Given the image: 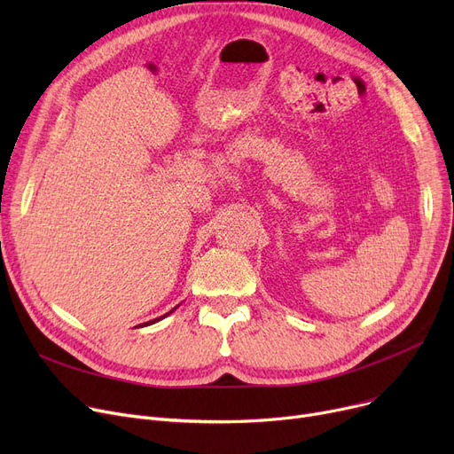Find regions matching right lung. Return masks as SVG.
Masks as SVG:
<instances>
[{"label":"right lung","instance_id":"right-lung-1","mask_svg":"<svg viewBox=\"0 0 454 454\" xmlns=\"http://www.w3.org/2000/svg\"><path fill=\"white\" fill-rule=\"evenodd\" d=\"M176 307H178V305H176ZM176 307H175V309H176ZM175 309H173V311H175ZM173 311H169V313H167V315H171V313H173ZM167 315H163V317H160V318H154V320H151V322H147V324H145V325H151V324H154V322H158V320H161V318H165V317H167Z\"/></svg>","mask_w":454,"mask_h":454}]
</instances>
